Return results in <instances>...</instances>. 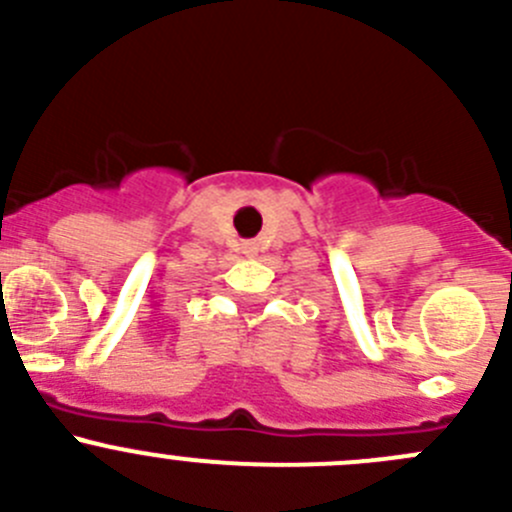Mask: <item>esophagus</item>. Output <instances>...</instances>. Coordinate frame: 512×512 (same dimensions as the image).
Wrapping results in <instances>:
<instances>
[{
	"label": "esophagus",
	"instance_id": "1",
	"mask_svg": "<svg viewBox=\"0 0 512 512\" xmlns=\"http://www.w3.org/2000/svg\"><path fill=\"white\" fill-rule=\"evenodd\" d=\"M245 255H255V247H250V245H245Z\"/></svg>",
	"mask_w": 512,
	"mask_h": 512
}]
</instances>
